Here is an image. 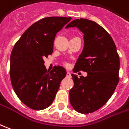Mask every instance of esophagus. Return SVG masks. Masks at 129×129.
Returning <instances> with one entry per match:
<instances>
[{
    "label": "esophagus",
    "mask_w": 129,
    "mask_h": 129,
    "mask_svg": "<svg viewBox=\"0 0 129 129\" xmlns=\"http://www.w3.org/2000/svg\"><path fill=\"white\" fill-rule=\"evenodd\" d=\"M66 77H71V74L70 72H67L66 73Z\"/></svg>",
    "instance_id": "1"
}]
</instances>
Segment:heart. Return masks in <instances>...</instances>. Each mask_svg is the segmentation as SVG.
<instances>
[{
    "label": "heart",
    "mask_w": 129,
    "mask_h": 129,
    "mask_svg": "<svg viewBox=\"0 0 129 129\" xmlns=\"http://www.w3.org/2000/svg\"><path fill=\"white\" fill-rule=\"evenodd\" d=\"M65 65H67V63H65Z\"/></svg>",
    "instance_id": "obj_1"
}]
</instances>
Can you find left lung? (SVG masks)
I'll return each instance as SVG.
<instances>
[{
  "label": "left lung",
  "mask_w": 129,
  "mask_h": 129,
  "mask_svg": "<svg viewBox=\"0 0 129 129\" xmlns=\"http://www.w3.org/2000/svg\"><path fill=\"white\" fill-rule=\"evenodd\" d=\"M71 27L84 33V41L73 71L86 72L87 76L71 75L74 86L69 91L70 103L77 112L89 114L103 107L115 91L119 80V56L110 35L95 21L75 19L66 28Z\"/></svg>",
  "instance_id": "obj_1"
}]
</instances>
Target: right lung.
<instances>
[{
	"label": "right lung",
	"mask_w": 129,
	"mask_h": 129,
	"mask_svg": "<svg viewBox=\"0 0 129 129\" xmlns=\"http://www.w3.org/2000/svg\"><path fill=\"white\" fill-rule=\"evenodd\" d=\"M71 17H49L31 25L15 43L10 56V76L21 102L35 110L48 108L54 100L66 71L55 66L51 71L44 58L52 54L56 35Z\"/></svg>",
	"instance_id": "right-lung-1"
}]
</instances>
